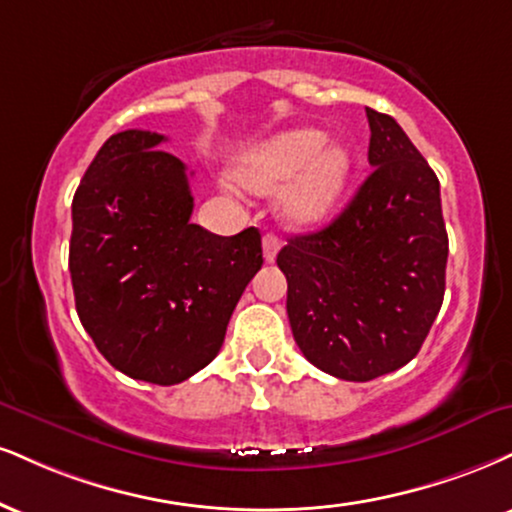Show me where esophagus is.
I'll list each match as a JSON object with an SVG mask.
<instances>
[{
  "label": "esophagus",
  "mask_w": 512,
  "mask_h": 512,
  "mask_svg": "<svg viewBox=\"0 0 512 512\" xmlns=\"http://www.w3.org/2000/svg\"><path fill=\"white\" fill-rule=\"evenodd\" d=\"M262 250H264V260L274 262L276 255H279V250H281V238L276 236V233H264Z\"/></svg>",
  "instance_id": "34e87169"
}]
</instances>
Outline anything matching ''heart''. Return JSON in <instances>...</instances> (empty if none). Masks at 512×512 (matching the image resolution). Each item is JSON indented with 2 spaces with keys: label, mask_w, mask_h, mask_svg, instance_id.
Masks as SVG:
<instances>
[{
  "label": "heart",
  "mask_w": 512,
  "mask_h": 512,
  "mask_svg": "<svg viewBox=\"0 0 512 512\" xmlns=\"http://www.w3.org/2000/svg\"><path fill=\"white\" fill-rule=\"evenodd\" d=\"M324 143L326 135L315 128L274 135L240 159L238 181L255 193H272L291 180L283 214L293 224H317L341 200L353 171L346 147Z\"/></svg>",
  "instance_id": "1"
}]
</instances>
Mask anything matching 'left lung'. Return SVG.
Wrapping results in <instances>:
<instances>
[{"instance_id": "8db88e82", "label": "left lung", "mask_w": 512, "mask_h": 512, "mask_svg": "<svg viewBox=\"0 0 512 512\" xmlns=\"http://www.w3.org/2000/svg\"><path fill=\"white\" fill-rule=\"evenodd\" d=\"M367 121L372 174L329 226L288 238L276 257L295 343L346 381L408 365L446 291L439 178L396 119L367 109Z\"/></svg>"}]
</instances>
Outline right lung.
Wrapping results in <instances>:
<instances>
[{"label":"right lung","instance_id":"add662e5","mask_svg":"<svg viewBox=\"0 0 512 512\" xmlns=\"http://www.w3.org/2000/svg\"><path fill=\"white\" fill-rule=\"evenodd\" d=\"M162 133L121 131L73 195L69 269L80 324L131 379L181 384L224 343L240 295L262 267L255 226L214 236L190 224L193 195Z\"/></svg>","mask_w":512,"mask_h":512}]
</instances>
